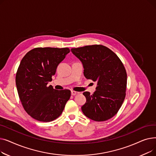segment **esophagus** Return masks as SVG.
I'll list each match as a JSON object with an SVG mask.
<instances>
[{"mask_svg": "<svg viewBox=\"0 0 156 156\" xmlns=\"http://www.w3.org/2000/svg\"><path fill=\"white\" fill-rule=\"evenodd\" d=\"M78 94V92H76V91H74V90H72L71 91V95H76V94Z\"/></svg>", "mask_w": 156, "mask_h": 156, "instance_id": "1", "label": "esophagus"}]
</instances>
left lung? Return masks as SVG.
<instances>
[{"mask_svg":"<svg viewBox=\"0 0 156 156\" xmlns=\"http://www.w3.org/2000/svg\"><path fill=\"white\" fill-rule=\"evenodd\" d=\"M71 52L82 62L84 76L97 81V90L83 94L87 102L81 107L85 115L95 121H104L116 115L126 96L127 74L118 55L102 45L73 48Z\"/></svg>","mask_w":156,"mask_h":156,"instance_id":"1","label":"left lung"}]
</instances>
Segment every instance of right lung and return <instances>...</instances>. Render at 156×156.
<instances>
[{"instance_id": "right-lung-1", "label": "right lung", "mask_w": 156, "mask_h": 156, "mask_svg": "<svg viewBox=\"0 0 156 156\" xmlns=\"http://www.w3.org/2000/svg\"><path fill=\"white\" fill-rule=\"evenodd\" d=\"M69 48L37 47L23 57L16 75V84L22 105L34 119L50 122L60 116L70 99L68 89L57 90L52 81L58 64L69 53Z\"/></svg>"}]
</instances>
